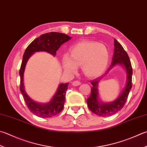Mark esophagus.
<instances>
[{
	"label": "esophagus",
	"mask_w": 147,
	"mask_h": 147,
	"mask_svg": "<svg viewBox=\"0 0 147 147\" xmlns=\"http://www.w3.org/2000/svg\"><path fill=\"white\" fill-rule=\"evenodd\" d=\"M81 84V82L80 81H74L72 82V85L74 86H79Z\"/></svg>",
	"instance_id": "1"
}]
</instances>
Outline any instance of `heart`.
<instances>
[{
	"instance_id": "obj_1",
	"label": "heart",
	"mask_w": 147,
	"mask_h": 147,
	"mask_svg": "<svg viewBox=\"0 0 147 147\" xmlns=\"http://www.w3.org/2000/svg\"><path fill=\"white\" fill-rule=\"evenodd\" d=\"M109 63V52L106 47L95 41H81L70 49L69 56H63L62 66L68 75L77 72L81 66L86 76L96 77L104 72Z\"/></svg>"
}]
</instances>
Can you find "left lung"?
<instances>
[{
	"label": "left lung",
	"instance_id": "8db88e82",
	"mask_svg": "<svg viewBox=\"0 0 147 147\" xmlns=\"http://www.w3.org/2000/svg\"><path fill=\"white\" fill-rule=\"evenodd\" d=\"M114 42L115 49L112 62L106 74L115 66L121 65L125 70L126 82L125 87L117 98L111 102H104L102 100L98 90L99 83L104 77V75L90 82L93 86L91 89V95L87 99L88 106L93 113L102 117L115 115L122 109L132 88V69L129 56L117 40L114 39Z\"/></svg>",
	"mask_w": 147,
	"mask_h": 147
}]
</instances>
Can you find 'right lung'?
<instances>
[{
	"label": "right lung",
	"instance_id": "right-lung-1",
	"mask_svg": "<svg viewBox=\"0 0 147 147\" xmlns=\"http://www.w3.org/2000/svg\"><path fill=\"white\" fill-rule=\"evenodd\" d=\"M71 37L63 33L51 32L41 35L29 44L25 51L19 75L20 77L21 93L27 107L33 114L40 118H50L61 111L65 102V94L68 83H61L58 85L54 96L46 103L36 102L27 95L24 86V71L29 58L36 52H46L56 56V52L61 45L70 40Z\"/></svg>",
	"mask_w": 147,
	"mask_h": 147
}]
</instances>
